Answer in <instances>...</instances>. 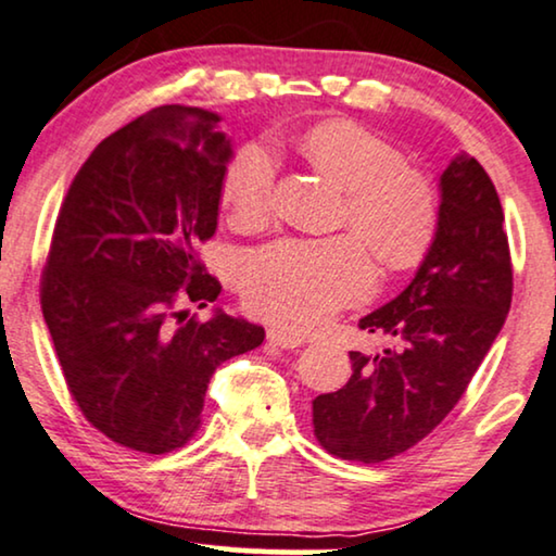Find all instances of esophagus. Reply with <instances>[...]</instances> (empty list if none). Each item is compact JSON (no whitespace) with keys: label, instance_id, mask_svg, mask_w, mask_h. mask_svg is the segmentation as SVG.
<instances>
[{"label":"esophagus","instance_id":"esophagus-1","mask_svg":"<svg viewBox=\"0 0 556 556\" xmlns=\"http://www.w3.org/2000/svg\"><path fill=\"white\" fill-rule=\"evenodd\" d=\"M266 340H269L271 345H279V348H300V345L307 343L305 336H298V332H290V330H282V328L266 330Z\"/></svg>","mask_w":556,"mask_h":556}]
</instances>
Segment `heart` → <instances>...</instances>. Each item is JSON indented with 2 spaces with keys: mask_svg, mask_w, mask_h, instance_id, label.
I'll list each match as a JSON object with an SVG mask.
<instances>
[{
  "mask_svg": "<svg viewBox=\"0 0 556 556\" xmlns=\"http://www.w3.org/2000/svg\"><path fill=\"white\" fill-rule=\"evenodd\" d=\"M309 162L345 190L343 224L381 264L404 269L425 254L438 228V192L404 154L351 122L317 124L302 137ZM279 157L266 142L236 152L224 175V201L236 224L269 218ZM374 269L358 241L282 239L254 251L243 266V298L256 315L287 328H315L368 294Z\"/></svg>",
  "mask_w": 556,
  "mask_h": 556,
  "instance_id": "b5f03b06",
  "label": "heart"
}]
</instances>
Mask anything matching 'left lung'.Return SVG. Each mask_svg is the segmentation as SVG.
<instances>
[{
  "label": "left lung",
  "mask_w": 556,
  "mask_h": 556,
  "mask_svg": "<svg viewBox=\"0 0 556 556\" xmlns=\"http://www.w3.org/2000/svg\"><path fill=\"white\" fill-rule=\"evenodd\" d=\"M514 292L503 208L480 162L460 152L440 175L438 228L414 279L358 328L379 353L351 351L343 389L313 402L330 455L381 463L425 440L453 412L506 323Z\"/></svg>",
  "instance_id": "obj_1"
}]
</instances>
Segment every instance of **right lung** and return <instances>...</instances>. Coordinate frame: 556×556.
<instances>
[{"instance_id":"1","label":"right lung","mask_w":556,"mask_h":556,"mask_svg":"<svg viewBox=\"0 0 556 556\" xmlns=\"http://www.w3.org/2000/svg\"><path fill=\"white\" fill-rule=\"evenodd\" d=\"M233 157L220 116L160 106L103 139L78 169L42 271V315L86 419L118 445L162 455L201 427L211 376L262 345L264 328L213 307L198 262L218 226Z\"/></svg>"}]
</instances>
